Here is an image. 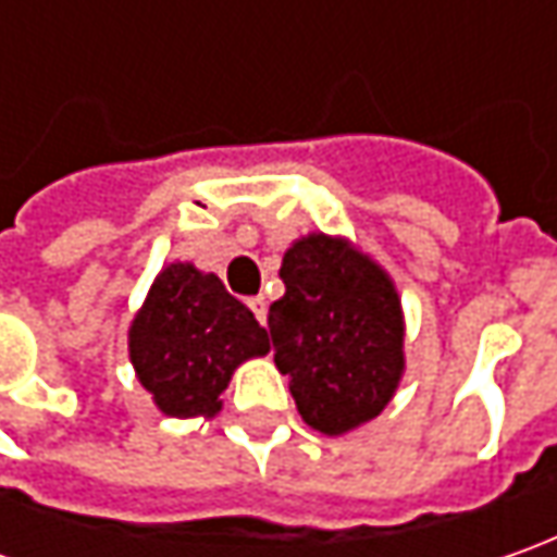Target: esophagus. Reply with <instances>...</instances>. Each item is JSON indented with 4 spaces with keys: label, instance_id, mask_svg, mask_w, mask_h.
<instances>
[{
    "label": "esophagus",
    "instance_id": "34e87169",
    "mask_svg": "<svg viewBox=\"0 0 557 557\" xmlns=\"http://www.w3.org/2000/svg\"><path fill=\"white\" fill-rule=\"evenodd\" d=\"M247 307H250V312L257 315V322H260V325L267 322V297H250V300H247Z\"/></svg>",
    "mask_w": 557,
    "mask_h": 557
}]
</instances>
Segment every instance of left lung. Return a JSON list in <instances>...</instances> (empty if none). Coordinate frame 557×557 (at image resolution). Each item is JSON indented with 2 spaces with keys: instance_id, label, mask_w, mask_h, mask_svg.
I'll use <instances>...</instances> for the list:
<instances>
[{
  "instance_id": "obj_1",
  "label": "left lung",
  "mask_w": 557,
  "mask_h": 557,
  "mask_svg": "<svg viewBox=\"0 0 557 557\" xmlns=\"http://www.w3.org/2000/svg\"><path fill=\"white\" fill-rule=\"evenodd\" d=\"M278 278L285 297L269 307V337L297 412L332 437L372 421L403 374L394 282L329 235L300 238L285 253Z\"/></svg>"
}]
</instances>
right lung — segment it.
Here are the masks:
<instances>
[{
    "mask_svg": "<svg viewBox=\"0 0 557 557\" xmlns=\"http://www.w3.org/2000/svg\"><path fill=\"white\" fill-rule=\"evenodd\" d=\"M269 350L267 332L210 272L170 263L129 329L141 387L173 418L216 416L232 372Z\"/></svg>",
    "mask_w": 557,
    "mask_h": 557,
    "instance_id": "obj_1",
    "label": "right lung"
}]
</instances>
